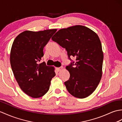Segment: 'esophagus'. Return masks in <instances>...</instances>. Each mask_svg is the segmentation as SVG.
<instances>
[{
	"label": "esophagus",
	"mask_w": 122,
	"mask_h": 122,
	"mask_svg": "<svg viewBox=\"0 0 122 122\" xmlns=\"http://www.w3.org/2000/svg\"><path fill=\"white\" fill-rule=\"evenodd\" d=\"M63 67H56V70L58 72H60V71H61L62 69H63Z\"/></svg>",
	"instance_id": "obj_1"
}]
</instances>
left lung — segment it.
I'll return each instance as SVG.
<instances>
[{"instance_id":"1","label":"left lung","mask_w":122,"mask_h":122,"mask_svg":"<svg viewBox=\"0 0 122 122\" xmlns=\"http://www.w3.org/2000/svg\"><path fill=\"white\" fill-rule=\"evenodd\" d=\"M66 48L70 59L76 58L66 69L70 74L64 82L69 92L75 97H88L99 84L102 74L103 53L98 35L83 25H75L59 30L51 38Z\"/></svg>"}]
</instances>
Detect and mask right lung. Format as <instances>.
<instances>
[{
    "label": "right lung",
    "instance_id": "add662e5",
    "mask_svg": "<svg viewBox=\"0 0 122 122\" xmlns=\"http://www.w3.org/2000/svg\"><path fill=\"white\" fill-rule=\"evenodd\" d=\"M56 29L33 32L25 30L16 36L10 52V64L20 88L28 96L40 98L49 89L56 75L55 67L38 61L44 56L43 49Z\"/></svg>",
    "mask_w": 122,
    "mask_h": 122
}]
</instances>
